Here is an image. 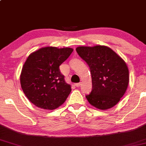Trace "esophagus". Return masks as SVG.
Masks as SVG:
<instances>
[{
	"instance_id": "34e87169",
	"label": "esophagus",
	"mask_w": 146,
	"mask_h": 146,
	"mask_svg": "<svg viewBox=\"0 0 146 146\" xmlns=\"http://www.w3.org/2000/svg\"><path fill=\"white\" fill-rule=\"evenodd\" d=\"M80 85H81V83H76L75 84V86L76 87H80Z\"/></svg>"
}]
</instances>
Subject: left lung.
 <instances>
[{
  "label": "left lung",
  "mask_w": 146,
  "mask_h": 146,
  "mask_svg": "<svg viewBox=\"0 0 146 146\" xmlns=\"http://www.w3.org/2000/svg\"><path fill=\"white\" fill-rule=\"evenodd\" d=\"M76 51L89 66L92 90L86 95L95 108L106 110L119 102L128 88L129 71L126 64L106 46H79Z\"/></svg>",
  "instance_id": "left-lung-1"
}]
</instances>
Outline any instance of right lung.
Wrapping results in <instances>:
<instances>
[{"label": "right lung", "instance_id": "1", "mask_svg": "<svg viewBox=\"0 0 146 146\" xmlns=\"http://www.w3.org/2000/svg\"><path fill=\"white\" fill-rule=\"evenodd\" d=\"M73 51L71 48L47 46L27 58L22 69L21 84L27 98L37 107L53 110L66 101L71 88L59 66Z\"/></svg>", "mask_w": 146, "mask_h": 146}]
</instances>
